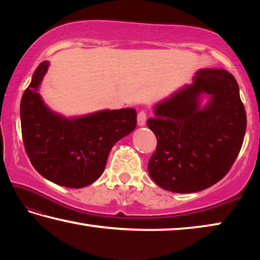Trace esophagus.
<instances>
[{
	"label": "esophagus",
	"mask_w": 260,
	"mask_h": 260,
	"mask_svg": "<svg viewBox=\"0 0 260 260\" xmlns=\"http://www.w3.org/2000/svg\"><path fill=\"white\" fill-rule=\"evenodd\" d=\"M147 120V112L144 110H141V111L138 113V124L140 126H143L146 124Z\"/></svg>",
	"instance_id": "esophagus-1"
}]
</instances>
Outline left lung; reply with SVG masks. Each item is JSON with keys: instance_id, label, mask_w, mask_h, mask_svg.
<instances>
[{"instance_id": "obj_1", "label": "left lung", "mask_w": 260, "mask_h": 260, "mask_svg": "<svg viewBox=\"0 0 260 260\" xmlns=\"http://www.w3.org/2000/svg\"><path fill=\"white\" fill-rule=\"evenodd\" d=\"M211 96L202 110L198 98ZM147 125L157 138L148 162L150 178L173 192H196L230 172L243 144L246 113L233 74L222 69L196 73L193 83L155 108Z\"/></svg>"}]
</instances>
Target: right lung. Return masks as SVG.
<instances>
[{
    "instance_id": "add662e5",
    "label": "right lung",
    "mask_w": 260,
    "mask_h": 260,
    "mask_svg": "<svg viewBox=\"0 0 260 260\" xmlns=\"http://www.w3.org/2000/svg\"><path fill=\"white\" fill-rule=\"evenodd\" d=\"M47 70L48 61L39 65L21 98L25 151L43 178L68 188L86 187L103 173L114 143L134 131L136 111L105 110L65 119L51 112L37 91Z\"/></svg>"
}]
</instances>
